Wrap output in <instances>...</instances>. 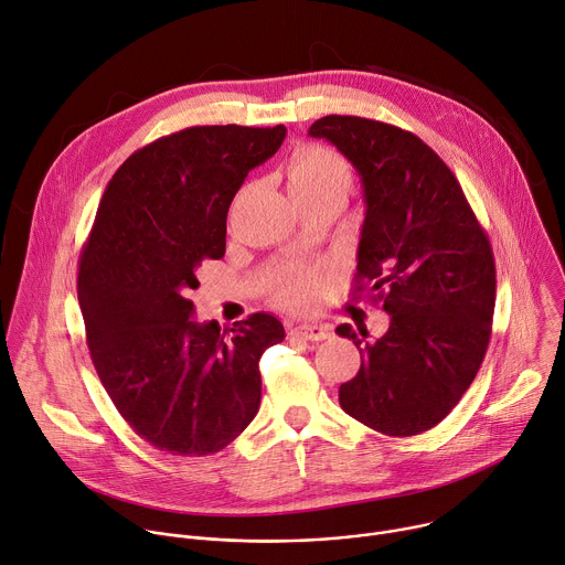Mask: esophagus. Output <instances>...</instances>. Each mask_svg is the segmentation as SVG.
<instances>
[{"instance_id":"34e87169","label":"esophagus","mask_w":565,"mask_h":565,"mask_svg":"<svg viewBox=\"0 0 565 565\" xmlns=\"http://www.w3.org/2000/svg\"><path fill=\"white\" fill-rule=\"evenodd\" d=\"M292 333L303 340H327L331 335V329L329 324H299L292 329Z\"/></svg>"}]
</instances>
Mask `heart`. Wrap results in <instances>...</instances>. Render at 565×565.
<instances>
[{"mask_svg": "<svg viewBox=\"0 0 565 565\" xmlns=\"http://www.w3.org/2000/svg\"><path fill=\"white\" fill-rule=\"evenodd\" d=\"M286 182L290 195L313 198L322 193L347 195L351 186V169L338 150L327 146H301L297 148L286 164ZM322 277L313 268L288 270L277 288L275 299L288 309H306L320 297Z\"/></svg>", "mask_w": 565, "mask_h": 565, "instance_id": "heart-1", "label": "heart"}]
</instances>
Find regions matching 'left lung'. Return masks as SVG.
Segmentation results:
<instances>
[{"instance_id":"left-lung-1","label":"left lung","mask_w":565,"mask_h":565,"mask_svg":"<svg viewBox=\"0 0 565 565\" xmlns=\"http://www.w3.org/2000/svg\"><path fill=\"white\" fill-rule=\"evenodd\" d=\"M361 175L365 223L355 290L379 292L390 329H335L361 349V370L340 385L349 417L390 437L437 426L473 383L491 338L495 264L457 178L417 135L329 115L309 128Z\"/></svg>"}]
</instances>
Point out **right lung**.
Masks as SVG:
<instances>
[{"instance_id": "obj_1", "label": "right lung", "mask_w": 565, "mask_h": 565, "mask_svg": "<svg viewBox=\"0 0 565 565\" xmlns=\"http://www.w3.org/2000/svg\"><path fill=\"white\" fill-rule=\"evenodd\" d=\"M286 126H193L119 167L78 264V303L96 374L150 446L212 455L259 413V361L284 340L270 313L221 331L195 322L198 270L223 259L230 204L279 150Z\"/></svg>"}]
</instances>
